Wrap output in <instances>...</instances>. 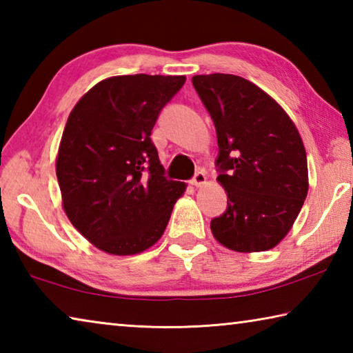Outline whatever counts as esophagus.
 Instances as JSON below:
<instances>
[{"label":"esophagus","instance_id":"obj_1","mask_svg":"<svg viewBox=\"0 0 353 353\" xmlns=\"http://www.w3.org/2000/svg\"><path fill=\"white\" fill-rule=\"evenodd\" d=\"M205 182H207V176H205V172H202V171L196 172L194 177L190 181V183L193 185V187H202V185H205Z\"/></svg>","mask_w":353,"mask_h":353}]
</instances>
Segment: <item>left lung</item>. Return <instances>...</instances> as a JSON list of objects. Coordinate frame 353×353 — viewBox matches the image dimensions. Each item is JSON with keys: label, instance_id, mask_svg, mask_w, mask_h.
I'll use <instances>...</instances> for the list:
<instances>
[{"label": "left lung", "instance_id": "left-lung-1", "mask_svg": "<svg viewBox=\"0 0 353 353\" xmlns=\"http://www.w3.org/2000/svg\"><path fill=\"white\" fill-rule=\"evenodd\" d=\"M218 137L216 181L227 210L213 218V236L235 252L276 248L294 224L308 193L307 152L282 107L244 77L193 76Z\"/></svg>", "mask_w": 353, "mask_h": 353}]
</instances>
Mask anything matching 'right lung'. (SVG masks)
Returning <instances> with one entry per match:
<instances>
[{"label":"right lung","instance_id":"add662e5","mask_svg":"<svg viewBox=\"0 0 353 353\" xmlns=\"http://www.w3.org/2000/svg\"><path fill=\"white\" fill-rule=\"evenodd\" d=\"M185 79L107 77L70 113L56 160L62 205L71 224L107 254L134 255L157 243L187 188L165 177L151 140L160 110Z\"/></svg>","mask_w":353,"mask_h":353}]
</instances>
